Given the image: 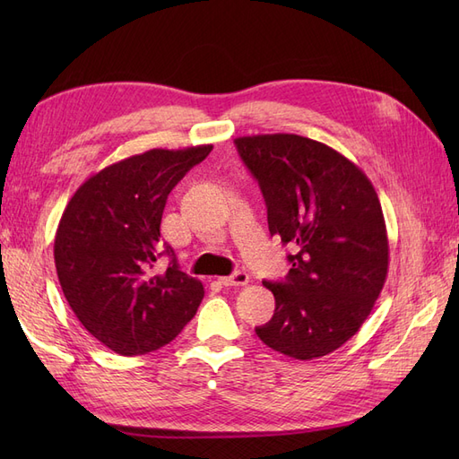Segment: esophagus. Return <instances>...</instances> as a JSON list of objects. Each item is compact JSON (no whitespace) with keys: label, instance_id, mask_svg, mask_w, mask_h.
Returning a JSON list of instances; mask_svg holds the SVG:
<instances>
[{"label":"esophagus","instance_id":"esophagus-1","mask_svg":"<svg viewBox=\"0 0 459 459\" xmlns=\"http://www.w3.org/2000/svg\"><path fill=\"white\" fill-rule=\"evenodd\" d=\"M220 283L226 287H243L248 283V273L245 272H235L228 277H220Z\"/></svg>","mask_w":459,"mask_h":459}]
</instances>
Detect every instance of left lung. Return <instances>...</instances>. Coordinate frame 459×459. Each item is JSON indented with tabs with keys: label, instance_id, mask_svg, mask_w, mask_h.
I'll use <instances>...</instances> for the list:
<instances>
[{
	"label": "left lung",
	"instance_id": "1",
	"mask_svg": "<svg viewBox=\"0 0 459 459\" xmlns=\"http://www.w3.org/2000/svg\"><path fill=\"white\" fill-rule=\"evenodd\" d=\"M235 147L258 179L270 233L293 253L285 281H264L275 312L256 335L295 359L322 358L356 335L385 285L377 193L352 160L310 137L245 135Z\"/></svg>",
	"mask_w": 459,
	"mask_h": 459
}]
</instances>
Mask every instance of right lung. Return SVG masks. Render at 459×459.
Listing matches in <instances>:
<instances>
[{
	"label": "right lung",
	"instance_id": "add662e5",
	"mask_svg": "<svg viewBox=\"0 0 459 459\" xmlns=\"http://www.w3.org/2000/svg\"><path fill=\"white\" fill-rule=\"evenodd\" d=\"M211 151L151 149L118 160L90 176L65 208L53 245L61 289L80 324L117 354L160 349L199 308L203 283L176 260L164 273L151 270L162 255L166 199Z\"/></svg>",
	"mask_w": 459,
	"mask_h": 459
}]
</instances>
